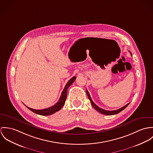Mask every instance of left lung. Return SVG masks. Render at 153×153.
<instances>
[{"mask_svg":"<svg viewBox=\"0 0 153 153\" xmlns=\"http://www.w3.org/2000/svg\"><path fill=\"white\" fill-rule=\"evenodd\" d=\"M130 54H131V52L130 51ZM86 93H87V96H88V99L90 100V102H91V105H93V107L97 111H99V113H102V114H104V115H108V116H110V115H114V114H118L120 112H121L122 110H123L124 108H126L127 106H128V105L130 104V102L129 103H128L127 104H126V105H124V106H123V107H121V108H119L118 110H113V111H108V110H104V109H102V108H100L99 107H98L94 102H93V100H92V99H91V97H90V94H89V93H88V91L86 90Z\"/></svg>","mask_w":153,"mask_h":153,"instance_id":"8db88e82","label":"left lung"}]
</instances>
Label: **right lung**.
<instances>
[{"label": "right lung", "instance_id": "right-lung-1", "mask_svg": "<svg viewBox=\"0 0 153 153\" xmlns=\"http://www.w3.org/2000/svg\"><path fill=\"white\" fill-rule=\"evenodd\" d=\"M76 77L74 76L71 79H70V80L67 83V84L65 85L64 90H63L61 96L60 97V99L59 100V102H57L56 104H54V105L51 106V107L47 108H45V109H42V110H35L31 108L30 107H28L27 106H26L30 110H31L32 111H33L34 113L39 114V115H42V116H49V115H51L52 114L58 111L59 110H60L62 107L63 106V105L65 104V101L66 100L67 98V94H68V87L72 85V83L74 82V80H76Z\"/></svg>", "mask_w": 153, "mask_h": 153}]
</instances>
